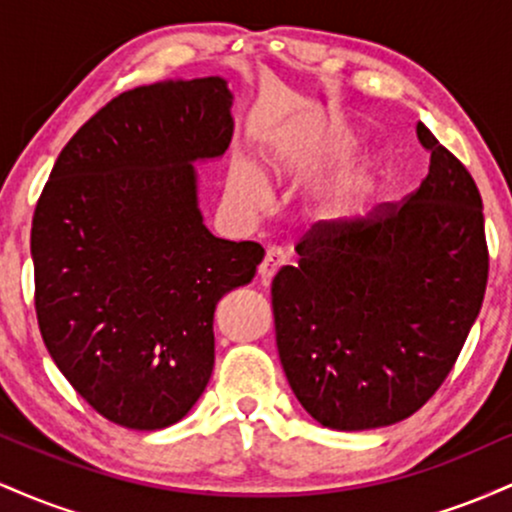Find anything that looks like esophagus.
Instances as JSON below:
<instances>
[{
  "label": "esophagus",
  "mask_w": 512,
  "mask_h": 512,
  "mask_svg": "<svg viewBox=\"0 0 512 512\" xmlns=\"http://www.w3.org/2000/svg\"><path fill=\"white\" fill-rule=\"evenodd\" d=\"M284 264H286L284 252H281L279 248H269L267 255H264L262 264H260V279L264 281V284H269V281L274 279V274L279 272Z\"/></svg>",
  "instance_id": "esophagus-1"
}]
</instances>
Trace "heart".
Here are the masks:
<instances>
[{
	"label": "heart",
	"instance_id": "heart-1",
	"mask_svg": "<svg viewBox=\"0 0 512 512\" xmlns=\"http://www.w3.org/2000/svg\"><path fill=\"white\" fill-rule=\"evenodd\" d=\"M298 163H301V156L291 154V151H279V154L274 156V168L279 170L293 168L298 166ZM378 168V163H370V166L356 170V173L344 175V178L327 192L325 199H322V214H325V219L344 221L349 219L351 214H356L358 207H361L370 192H373ZM231 187L240 199H245V202H257V199L262 197V182L255 175V170L245 166V163L233 168Z\"/></svg>",
	"mask_w": 512,
	"mask_h": 512
}]
</instances>
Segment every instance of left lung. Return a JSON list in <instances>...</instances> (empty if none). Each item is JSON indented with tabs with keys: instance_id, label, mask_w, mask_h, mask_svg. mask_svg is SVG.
Masks as SVG:
<instances>
[{
	"instance_id": "obj_1",
	"label": "left lung",
	"mask_w": 512,
	"mask_h": 512,
	"mask_svg": "<svg viewBox=\"0 0 512 512\" xmlns=\"http://www.w3.org/2000/svg\"><path fill=\"white\" fill-rule=\"evenodd\" d=\"M431 154L402 204L298 243L272 281L276 349L293 395L322 426L397 424L436 395L489 279L484 211L469 170L416 125Z\"/></svg>"
}]
</instances>
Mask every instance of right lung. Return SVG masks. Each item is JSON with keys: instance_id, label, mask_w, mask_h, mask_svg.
Wrapping results in <instances>:
<instances>
[{"instance_id": "add662e5", "label": "right lung", "mask_w": 512, "mask_h": 512, "mask_svg": "<svg viewBox=\"0 0 512 512\" xmlns=\"http://www.w3.org/2000/svg\"><path fill=\"white\" fill-rule=\"evenodd\" d=\"M221 76L120 93L57 156L33 214L35 315L52 361L98 414L158 431L214 370V310L262 245L211 236L192 163L233 137Z\"/></svg>"}]
</instances>
